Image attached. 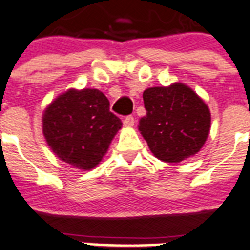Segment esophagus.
Masks as SVG:
<instances>
[{
    "label": "esophagus",
    "instance_id": "obj_1",
    "mask_svg": "<svg viewBox=\"0 0 250 250\" xmlns=\"http://www.w3.org/2000/svg\"><path fill=\"white\" fill-rule=\"evenodd\" d=\"M123 125H125V127H133L134 125V117L133 116H127L123 120Z\"/></svg>",
    "mask_w": 250,
    "mask_h": 250
}]
</instances>
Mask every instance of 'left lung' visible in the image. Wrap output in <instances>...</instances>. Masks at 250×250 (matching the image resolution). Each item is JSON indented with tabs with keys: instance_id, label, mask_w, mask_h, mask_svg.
I'll list each match as a JSON object with an SVG mask.
<instances>
[{
	"instance_id": "8db88e82",
	"label": "left lung",
	"mask_w": 250,
	"mask_h": 250,
	"mask_svg": "<svg viewBox=\"0 0 250 250\" xmlns=\"http://www.w3.org/2000/svg\"><path fill=\"white\" fill-rule=\"evenodd\" d=\"M145 117L139 130L150 152L167 163H179L201 150L209 134L210 112L193 89L182 83L143 92Z\"/></svg>"
}]
</instances>
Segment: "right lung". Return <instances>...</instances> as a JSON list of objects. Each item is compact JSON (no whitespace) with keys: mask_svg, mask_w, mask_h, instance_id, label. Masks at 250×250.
<instances>
[{"mask_svg":"<svg viewBox=\"0 0 250 250\" xmlns=\"http://www.w3.org/2000/svg\"><path fill=\"white\" fill-rule=\"evenodd\" d=\"M43 136L60 159L88 170L102 161L122 122L98 89H69L43 113Z\"/></svg>","mask_w":250,"mask_h":250,"instance_id":"1","label":"right lung"}]
</instances>
